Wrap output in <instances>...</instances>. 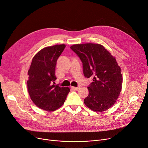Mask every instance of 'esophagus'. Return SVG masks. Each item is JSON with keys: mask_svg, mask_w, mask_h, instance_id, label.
Instances as JSON below:
<instances>
[{"mask_svg": "<svg viewBox=\"0 0 148 148\" xmlns=\"http://www.w3.org/2000/svg\"><path fill=\"white\" fill-rule=\"evenodd\" d=\"M71 88H72V89H74V90H78V89L80 88V87H74V86H71Z\"/></svg>", "mask_w": 148, "mask_h": 148, "instance_id": "1", "label": "esophagus"}]
</instances>
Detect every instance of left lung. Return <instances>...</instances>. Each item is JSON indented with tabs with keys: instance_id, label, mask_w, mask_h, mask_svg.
Wrapping results in <instances>:
<instances>
[{
	"instance_id": "left-lung-1",
	"label": "left lung",
	"mask_w": 148,
	"mask_h": 148,
	"mask_svg": "<svg viewBox=\"0 0 148 148\" xmlns=\"http://www.w3.org/2000/svg\"><path fill=\"white\" fill-rule=\"evenodd\" d=\"M70 48L82 60L85 77L93 79L88 87L85 105L96 112L109 110L119 98L123 83L121 70L115 57L99 43L75 44Z\"/></svg>"
}]
</instances>
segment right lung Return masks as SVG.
<instances>
[{"instance_id":"add662e5","label":"right lung","mask_w":148,"mask_h":148,"mask_svg":"<svg viewBox=\"0 0 148 148\" xmlns=\"http://www.w3.org/2000/svg\"><path fill=\"white\" fill-rule=\"evenodd\" d=\"M66 47L55 45L42 49L33 57L28 70L27 89L34 103L42 110L54 111L61 107L70 91L68 87L56 85L57 59Z\"/></svg>"}]
</instances>
